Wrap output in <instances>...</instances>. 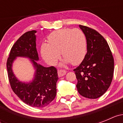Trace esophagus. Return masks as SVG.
I'll list each match as a JSON object with an SVG mask.
<instances>
[{"label": "esophagus", "mask_w": 123, "mask_h": 123, "mask_svg": "<svg viewBox=\"0 0 123 123\" xmlns=\"http://www.w3.org/2000/svg\"><path fill=\"white\" fill-rule=\"evenodd\" d=\"M66 73H67V71L65 70H58V75L59 77L63 76L66 74Z\"/></svg>", "instance_id": "obj_1"}]
</instances>
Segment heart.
Wrapping results in <instances>:
<instances>
[{
  "instance_id": "b5f03b06",
  "label": "heart",
  "mask_w": 123,
  "mask_h": 123,
  "mask_svg": "<svg viewBox=\"0 0 123 123\" xmlns=\"http://www.w3.org/2000/svg\"><path fill=\"white\" fill-rule=\"evenodd\" d=\"M48 44L41 47L42 58L49 65L56 63L60 53L64 58L61 65L71 63L78 65L84 59L87 52V39L79 29L63 28L51 32L47 37Z\"/></svg>"
}]
</instances>
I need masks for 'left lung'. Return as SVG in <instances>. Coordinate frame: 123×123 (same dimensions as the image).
Returning a JSON list of instances; mask_svg holds the SVG:
<instances>
[{
  "label": "left lung",
  "mask_w": 123,
  "mask_h": 123,
  "mask_svg": "<svg viewBox=\"0 0 123 123\" xmlns=\"http://www.w3.org/2000/svg\"><path fill=\"white\" fill-rule=\"evenodd\" d=\"M87 39V54L81 63L74 69L76 87L82 96L97 98L104 95L112 81L114 59L108 43L94 29L79 25Z\"/></svg>",
  "instance_id": "1"
}]
</instances>
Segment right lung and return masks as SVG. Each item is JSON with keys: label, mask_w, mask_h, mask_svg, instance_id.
I'll return each mask as SVG.
<instances>
[{"label": "right lung", "mask_w": 123, "mask_h": 123, "mask_svg": "<svg viewBox=\"0 0 123 123\" xmlns=\"http://www.w3.org/2000/svg\"><path fill=\"white\" fill-rule=\"evenodd\" d=\"M37 31H28L21 36L13 45L6 62V68L11 87L24 103L32 107L43 108L55 98L56 94L57 70L54 67H44L39 61L36 49ZM17 57L29 58L35 70L33 79L23 82L14 75L12 67Z\"/></svg>", "instance_id": "1"}]
</instances>
